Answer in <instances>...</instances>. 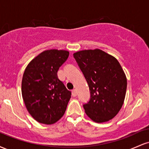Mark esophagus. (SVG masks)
Returning <instances> with one entry per match:
<instances>
[{"label":"esophagus","mask_w":149,"mask_h":149,"mask_svg":"<svg viewBox=\"0 0 149 149\" xmlns=\"http://www.w3.org/2000/svg\"><path fill=\"white\" fill-rule=\"evenodd\" d=\"M77 95H78V92H77V90L76 89H74V90H72V95L73 97H76Z\"/></svg>","instance_id":"1"}]
</instances>
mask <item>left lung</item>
Wrapping results in <instances>:
<instances>
[{
	"instance_id": "left-lung-1",
	"label": "left lung",
	"mask_w": 149,
	"mask_h": 149,
	"mask_svg": "<svg viewBox=\"0 0 149 149\" xmlns=\"http://www.w3.org/2000/svg\"><path fill=\"white\" fill-rule=\"evenodd\" d=\"M90 91V100L83 104L86 114L96 123L109 121L123 104L127 78L118 61L100 49L73 54Z\"/></svg>"
}]
</instances>
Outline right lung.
Here are the masks:
<instances>
[{"label":"right lung","mask_w":149,"mask_h":149,"mask_svg":"<svg viewBox=\"0 0 149 149\" xmlns=\"http://www.w3.org/2000/svg\"><path fill=\"white\" fill-rule=\"evenodd\" d=\"M66 50L48 49L28 64L22 81V94L27 110L36 120L51 125L64 116L71 92L58 78L59 67L68 59Z\"/></svg>","instance_id":"obj_1"}]
</instances>
